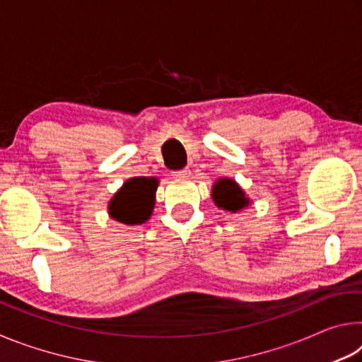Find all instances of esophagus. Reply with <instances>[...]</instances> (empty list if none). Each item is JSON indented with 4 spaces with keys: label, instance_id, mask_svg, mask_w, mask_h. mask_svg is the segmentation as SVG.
I'll use <instances>...</instances> for the list:
<instances>
[{
    "label": "esophagus",
    "instance_id": "34e87169",
    "mask_svg": "<svg viewBox=\"0 0 362 362\" xmlns=\"http://www.w3.org/2000/svg\"><path fill=\"white\" fill-rule=\"evenodd\" d=\"M173 175L174 177H188L189 175V169L185 168V169H180V170H174Z\"/></svg>",
    "mask_w": 362,
    "mask_h": 362
}]
</instances>
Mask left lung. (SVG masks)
<instances>
[{"label": "left lung", "mask_w": 362, "mask_h": 362, "mask_svg": "<svg viewBox=\"0 0 362 362\" xmlns=\"http://www.w3.org/2000/svg\"><path fill=\"white\" fill-rule=\"evenodd\" d=\"M212 199L217 207L236 214L247 207L250 199L233 179H218L212 187Z\"/></svg>", "instance_id": "obj_1"}]
</instances>
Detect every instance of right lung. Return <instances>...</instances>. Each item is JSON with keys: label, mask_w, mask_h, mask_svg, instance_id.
I'll return each instance as SVG.
<instances>
[{"label": "right lung", "mask_w": 362, "mask_h": 362, "mask_svg": "<svg viewBox=\"0 0 362 362\" xmlns=\"http://www.w3.org/2000/svg\"><path fill=\"white\" fill-rule=\"evenodd\" d=\"M158 180L155 177H134L127 180L110 201L108 214L116 222L142 225L155 207Z\"/></svg>", "instance_id": "right-lung-1"}]
</instances>
